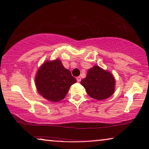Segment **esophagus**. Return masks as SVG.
Listing matches in <instances>:
<instances>
[{
    "instance_id": "34e87169",
    "label": "esophagus",
    "mask_w": 149,
    "mask_h": 149,
    "mask_svg": "<svg viewBox=\"0 0 149 149\" xmlns=\"http://www.w3.org/2000/svg\"><path fill=\"white\" fill-rule=\"evenodd\" d=\"M77 82H80V81H81V78L80 77H77Z\"/></svg>"
}]
</instances>
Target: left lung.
Listing matches in <instances>:
<instances>
[{
  "mask_svg": "<svg viewBox=\"0 0 149 149\" xmlns=\"http://www.w3.org/2000/svg\"><path fill=\"white\" fill-rule=\"evenodd\" d=\"M81 84L91 97L102 100L113 94L116 83L111 72L95 65L87 70L86 77L81 80Z\"/></svg>",
  "mask_w": 149,
  "mask_h": 149,
  "instance_id": "1",
  "label": "left lung"
}]
</instances>
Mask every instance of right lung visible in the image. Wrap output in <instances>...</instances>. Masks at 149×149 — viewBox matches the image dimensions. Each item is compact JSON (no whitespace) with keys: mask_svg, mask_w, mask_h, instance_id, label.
I'll return each mask as SVG.
<instances>
[{"mask_svg":"<svg viewBox=\"0 0 149 149\" xmlns=\"http://www.w3.org/2000/svg\"><path fill=\"white\" fill-rule=\"evenodd\" d=\"M34 79L38 93L54 102L64 99L71 85L77 82L59 59L45 61L38 69Z\"/></svg>","mask_w":149,"mask_h":149,"instance_id":"right-lung-1","label":"right lung"}]
</instances>
